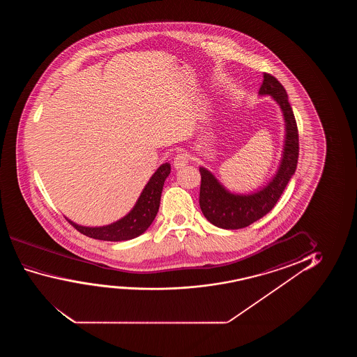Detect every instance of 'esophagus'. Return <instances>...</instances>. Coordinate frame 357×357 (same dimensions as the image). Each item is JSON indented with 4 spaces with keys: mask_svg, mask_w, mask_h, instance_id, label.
Instances as JSON below:
<instances>
[{
    "mask_svg": "<svg viewBox=\"0 0 357 357\" xmlns=\"http://www.w3.org/2000/svg\"><path fill=\"white\" fill-rule=\"evenodd\" d=\"M188 163H189V156L186 153H184V152L176 153V157H174V161H173L174 168L181 169L183 167H185Z\"/></svg>",
    "mask_w": 357,
    "mask_h": 357,
    "instance_id": "34e87169",
    "label": "esophagus"
}]
</instances>
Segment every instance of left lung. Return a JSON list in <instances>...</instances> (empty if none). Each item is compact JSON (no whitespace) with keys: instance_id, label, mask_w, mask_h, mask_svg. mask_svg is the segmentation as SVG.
Masks as SVG:
<instances>
[{"instance_id":"8db88e82","label":"left lung","mask_w":357,"mask_h":357,"mask_svg":"<svg viewBox=\"0 0 357 357\" xmlns=\"http://www.w3.org/2000/svg\"><path fill=\"white\" fill-rule=\"evenodd\" d=\"M259 95H271L279 103L285 119L283 158L277 174L262 190L235 195L225 190L211 172L200 167V207L208 222L223 229H240L252 225L273 208L298 166V132L288 93L278 79L264 73Z\"/></svg>"}]
</instances>
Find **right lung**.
Here are the masks:
<instances>
[{
    "instance_id": "1",
    "label": "right lung",
    "mask_w": 357,
    "mask_h": 357,
    "mask_svg": "<svg viewBox=\"0 0 357 357\" xmlns=\"http://www.w3.org/2000/svg\"><path fill=\"white\" fill-rule=\"evenodd\" d=\"M171 173V165H162L155 174L151 176L146 186L144 188L142 195L137 201L129 213L122 220L106 227H82L68 220L75 229L82 234L86 235L93 239L105 240V241H123L130 240L142 235L151 225L156 217L161 200L162 189L167 176Z\"/></svg>"
}]
</instances>
